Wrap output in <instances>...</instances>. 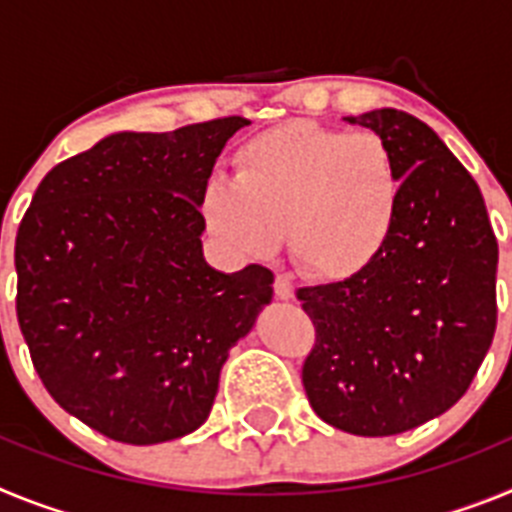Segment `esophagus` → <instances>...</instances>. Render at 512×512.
<instances>
[{
  "label": "esophagus",
  "instance_id": "esophagus-1",
  "mask_svg": "<svg viewBox=\"0 0 512 512\" xmlns=\"http://www.w3.org/2000/svg\"><path fill=\"white\" fill-rule=\"evenodd\" d=\"M274 295H277L279 300H292V297H295V284H292V279H289L287 274H282V271H277V277H274Z\"/></svg>",
  "mask_w": 512,
  "mask_h": 512
}]
</instances>
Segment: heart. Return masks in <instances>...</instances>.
Instances as JSON below:
<instances>
[{"mask_svg":"<svg viewBox=\"0 0 512 512\" xmlns=\"http://www.w3.org/2000/svg\"><path fill=\"white\" fill-rule=\"evenodd\" d=\"M400 161L382 135L292 120L235 153L233 179L200 197L207 228L228 251L261 256L282 241L305 274L359 277L390 243L400 215Z\"/></svg>","mask_w":512,"mask_h":512,"instance_id":"heart-1","label":"heart"}]
</instances>
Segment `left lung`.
<instances>
[{"instance_id":"left-lung-1","label":"left lung","mask_w":512,"mask_h":512,"mask_svg":"<svg viewBox=\"0 0 512 512\" xmlns=\"http://www.w3.org/2000/svg\"><path fill=\"white\" fill-rule=\"evenodd\" d=\"M382 135L405 192L395 233L364 274L297 289L315 325L302 366L312 410L354 436H395L469 390L497 325V238L459 158L418 117H346Z\"/></svg>"}]
</instances>
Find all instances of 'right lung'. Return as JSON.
<instances>
[{
	"label": "right lung",
	"instance_id": "1",
	"mask_svg": "<svg viewBox=\"0 0 512 512\" xmlns=\"http://www.w3.org/2000/svg\"><path fill=\"white\" fill-rule=\"evenodd\" d=\"M246 117L115 133L53 166L15 241L17 320L45 390L112 441L197 431L274 274L215 271L200 197Z\"/></svg>",
	"mask_w": 512,
	"mask_h": 512
}]
</instances>
